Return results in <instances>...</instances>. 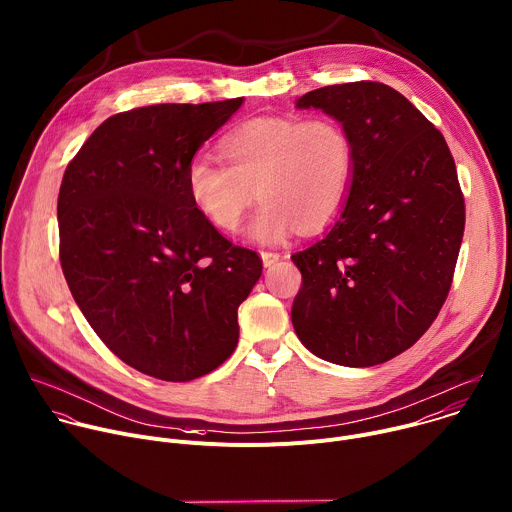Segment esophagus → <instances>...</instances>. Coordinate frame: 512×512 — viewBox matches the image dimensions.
I'll return each mask as SVG.
<instances>
[{
	"mask_svg": "<svg viewBox=\"0 0 512 512\" xmlns=\"http://www.w3.org/2000/svg\"><path fill=\"white\" fill-rule=\"evenodd\" d=\"M260 258H262V264L266 268H270V266H274L280 260V254L278 252H260Z\"/></svg>",
	"mask_w": 512,
	"mask_h": 512,
	"instance_id": "esophagus-1",
	"label": "esophagus"
}]
</instances>
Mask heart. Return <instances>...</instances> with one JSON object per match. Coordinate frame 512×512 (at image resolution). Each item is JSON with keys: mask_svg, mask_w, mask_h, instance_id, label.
<instances>
[{"mask_svg": "<svg viewBox=\"0 0 512 512\" xmlns=\"http://www.w3.org/2000/svg\"><path fill=\"white\" fill-rule=\"evenodd\" d=\"M222 161L195 155L185 167L193 208L220 230H234L256 197L248 226L256 242H276L296 224L315 230L345 203L353 181V143L333 119L262 117L220 141Z\"/></svg>", "mask_w": 512, "mask_h": 512, "instance_id": "obj_1", "label": "heart"}]
</instances>
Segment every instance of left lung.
<instances>
[{"mask_svg":"<svg viewBox=\"0 0 512 512\" xmlns=\"http://www.w3.org/2000/svg\"><path fill=\"white\" fill-rule=\"evenodd\" d=\"M296 109L341 123L353 143V181L337 220L292 254L302 286L292 327L313 355L373 367L410 349L448 296L464 197L442 133L381 82L306 92Z\"/></svg>","mask_w":512,"mask_h":512,"instance_id":"1","label":"left lung"}]
</instances>
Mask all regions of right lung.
<instances>
[{"label": "right lung", "instance_id": "add662e5", "mask_svg": "<svg viewBox=\"0 0 512 512\" xmlns=\"http://www.w3.org/2000/svg\"><path fill=\"white\" fill-rule=\"evenodd\" d=\"M244 98L153 105L102 123L58 195L60 262L88 325L121 361L191 381L238 345V306L262 260L228 242L187 197L185 167Z\"/></svg>", "mask_w": 512, "mask_h": 512}]
</instances>
